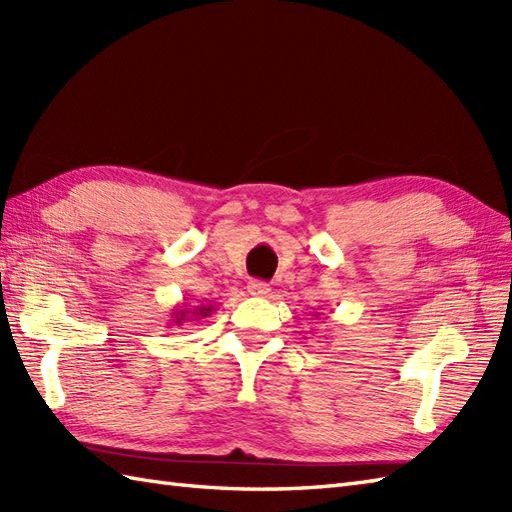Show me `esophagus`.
<instances>
[{"mask_svg":"<svg viewBox=\"0 0 512 512\" xmlns=\"http://www.w3.org/2000/svg\"><path fill=\"white\" fill-rule=\"evenodd\" d=\"M248 292L253 297H266L268 292H270V286L266 284V281L255 279V281H250V284H248Z\"/></svg>","mask_w":512,"mask_h":512,"instance_id":"esophagus-1","label":"esophagus"}]
</instances>
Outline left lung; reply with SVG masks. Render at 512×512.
Listing matches in <instances>:
<instances>
[{"label":"left lung","instance_id":"1","mask_svg":"<svg viewBox=\"0 0 512 512\" xmlns=\"http://www.w3.org/2000/svg\"><path fill=\"white\" fill-rule=\"evenodd\" d=\"M317 314H319V312H314V317H317Z\"/></svg>","mask_w":512,"mask_h":512}]
</instances>
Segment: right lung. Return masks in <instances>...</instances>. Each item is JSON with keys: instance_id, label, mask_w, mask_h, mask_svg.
<instances>
[{"instance_id": "add662e5", "label": "right lung", "mask_w": 512, "mask_h": 512, "mask_svg": "<svg viewBox=\"0 0 512 512\" xmlns=\"http://www.w3.org/2000/svg\"><path fill=\"white\" fill-rule=\"evenodd\" d=\"M213 306L211 303H206V306H195L193 310L187 306V303H182V306H176L171 312V323L173 325H182L187 321H198L202 317H211Z\"/></svg>"}]
</instances>
